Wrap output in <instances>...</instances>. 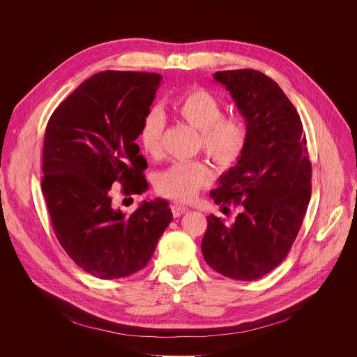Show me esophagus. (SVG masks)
<instances>
[{"label":"esophagus","instance_id":"esophagus-1","mask_svg":"<svg viewBox=\"0 0 357 357\" xmlns=\"http://www.w3.org/2000/svg\"><path fill=\"white\" fill-rule=\"evenodd\" d=\"M170 208H172V213H173L174 217H181L187 211V207L178 206V204H173Z\"/></svg>","mask_w":357,"mask_h":357}]
</instances>
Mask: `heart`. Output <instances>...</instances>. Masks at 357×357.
<instances>
[{
  "mask_svg": "<svg viewBox=\"0 0 357 357\" xmlns=\"http://www.w3.org/2000/svg\"><path fill=\"white\" fill-rule=\"evenodd\" d=\"M176 118L199 132L201 149L218 167L231 169L242 158L248 144V128L236 116H225L221 100L208 89L191 88L172 102ZM165 119L159 109H150L140 125L139 142L144 153L153 159L163 153L162 135ZM211 181V173L204 162L176 163L162 172L156 191L177 202H190L198 191Z\"/></svg>",
  "mask_w": 357,
  "mask_h": 357,
  "instance_id": "1",
  "label": "heart"
}]
</instances>
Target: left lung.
Returning a JSON list of instances; mask_svg holds the SVG:
<instances>
[{"label": "left lung", "instance_id": "left-lung-1", "mask_svg": "<svg viewBox=\"0 0 357 357\" xmlns=\"http://www.w3.org/2000/svg\"><path fill=\"white\" fill-rule=\"evenodd\" d=\"M246 121L242 158L210 192L215 204H242L235 222L207 217L204 261L235 280H255L276 268L291 249L310 199L312 165L303 122L280 86L255 70L218 71Z\"/></svg>", "mask_w": 357, "mask_h": 357}]
</instances>
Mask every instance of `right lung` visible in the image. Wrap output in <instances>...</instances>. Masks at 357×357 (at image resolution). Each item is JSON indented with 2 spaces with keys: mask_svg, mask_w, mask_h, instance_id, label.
Segmentation results:
<instances>
[{
  "mask_svg": "<svg viewBox=\"0 0 357 357\" xmlns=\"http://www.w3.org/2000/svg\"><path fill=\"white\" fill-rule=\"evenodd\" d=\"M162 77L102 71L84 81L54 112L45 132L41 181L57 241L88 273L111 280L147 266L173 214L163 199L126 215L111 187L126 197L149 184L135 143ZM132 199V198H129Z\"/></svg>",
  "mask_w": 357,
  "mask_h": 357,
  "instance_id": "1",
  "label": "right lung"
}]
</instances>
